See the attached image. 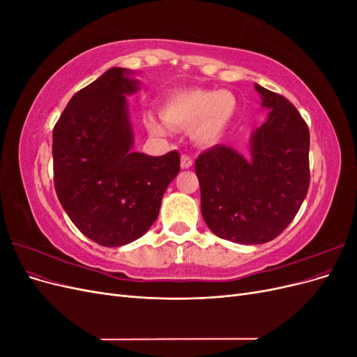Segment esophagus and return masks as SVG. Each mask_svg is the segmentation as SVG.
Wrapping results in <instances>:
<instances>
[{"mask_svg": "<svg viewBox=\"0 0 357 357\" xmlns=\"http://www.w3.org/2000/svg\"><path fill=\"white\" fill-rule=\"evenodd\" d=\"M192 165H193L192 158L188 156V155H183V156H181V162H180V167H181L183 169H189V168H192Z\"/></svg>", "mask_w": 357, "mask_h": 357, "instance_id": "1", "label": "esophagus"}]
</instances>
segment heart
<instances>
[{"label": "heart", "instance_id": "b5f03b06", "mask_svg": "<svg viewBox=\"0 0 357 357\" xmlns=\"http://www.w3.org/2000/svg\"><path fill=\"white\" fill-rule=\"evenodd\" d=\"M235 110L234 95L226 91L189 89L169 95L162 105L164 122L176 129H190L193 142L210 147L218 144L228 129ZM147 126L153 134H165L164 123L149 117Z\"/></svg>", "mask_w": 357, "mask_h": 357}]
</instances>
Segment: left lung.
Wrapping results in <instances>:
<instances>
[{"mask_svg": "<svg viewBox=\"0 0 357 357\" xmlns=\"http://www.w3.org/2000/svg\"><path fill=\"white\" fill-rule=\"evenodd\" d=\"M266 121L248 139L250 156L215 144L195 171L201 213L213 234L238 244H264L294 220L310 186V131L294 104L255 84Z\"/></svg>", "mask_w": 357, "mask_h": 357, "instance_id": "obj_1", "label": "left lung"}]
</instances>
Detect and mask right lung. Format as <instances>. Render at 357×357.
<instances>
[{
	"instance_id": "1",
	"label": "right lung",
	"mask_w": 357,
	"mask_h": 357,
	"mask_svg": "<svg viewBox=\"0 0 357 357\" xmlns=\"http://www.w3.org/2000/svg\"><path fill=\"white\" fill-rule=\"evenodd\" d=\"M131 70L113 67L73 95L53 128L56 195L77 229L121 247L155 223L162 197L180 171L177 150L134 152L126 95L139 89Z\"/></svg>"
}]
</instances>
